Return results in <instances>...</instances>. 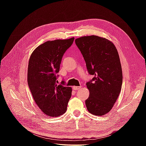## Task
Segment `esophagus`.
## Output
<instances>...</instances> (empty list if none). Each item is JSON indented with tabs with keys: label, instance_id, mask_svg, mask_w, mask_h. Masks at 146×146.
I'll return each mask as SVG.
<instances>
[{
	"label": "esophagus",
	"instance_id": "1",
	"mask_svg": "<svg viewBox=\"0 0 146 146\" xmlns=\"http://www.w3.org/2000/svg\"><path fill=\"white\" fill-rule=\"evenodd\" d=\"M82 86H73V89L74 90H78L81 89Z\"/></svg>",
	"mask_w": 146,
	"mask_h": 146
}]
</instances>
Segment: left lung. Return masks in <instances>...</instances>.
I'll return each instance as SVG.
<instances>
[{
	"label": "left lung",
	"mask_w": 146,
	"mask_h": 146,
	"mask_svg": "<svg viewBox=\"0 0 146 146\" xmlns=\"http://www.w3.org/2000/svg\"><path fill=\"white\" fill-rule=\"evenodd\" d=\"M90 75L86 83L90 91L85 104L90 113L103 115L113 107L121 91L122 71L119 53L112 42L97 36H83L75 40Z\"/></svg>",
	"instance_id": "left-lung-1"
}]
</instances>
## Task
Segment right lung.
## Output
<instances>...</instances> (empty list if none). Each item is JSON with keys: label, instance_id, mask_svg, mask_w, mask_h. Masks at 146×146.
I'll return each mask as SVG.
<instances>
[{"label": "right lung", "instance_id": "1", "mask_svg": "<svg viewBox=\"0 0 146 146\" xmlns=\"http://www.w3.org/2000/svg\"><path fill=\"white\" fill-rule=\"evenodd\" d=\"M74 38L49 41L36 48L29 58L27 83L34 100L44 114L59 117L66 112L72 89L57 85L63 54L73 44Z\"/></svg>", "mask_w": 146, "mask_h": 146}]
</instances>
